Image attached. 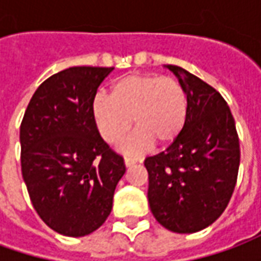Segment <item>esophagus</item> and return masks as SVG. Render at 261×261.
I'll use <instances>...</instances> for the list:
<instances>
[{"label":"esophagus","instance_id":"obj_1","mask_svg":"<svg viewBox=\"0 0 261 261\" xmlns=\"http://www.w3.org/2000/svg\"><path fill=\"white\" fill-rule=\"evenodd\" d=\"M138 162H141V159L133 158V156H125V158H124L125 166H133V165L138 164Z\"/></svg>","mask_w":261,"mask_h":261}]
</instances>
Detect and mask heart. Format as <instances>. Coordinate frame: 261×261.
I'll return each instance as SVG.
<instances>
[{
	"mask_svg": "<svg viewBox=\"0 0 261 261\" xmlns=\"http://www.w3.org/2000/svg\"><path fill=\"white\" fill-rule=\"evenodd\" d=\"M187 92L180 81L156 74H131L119 80L110 97H95L92 116L108 144H117L134 123L138 127L120 148L141 152L156 141L169 145L180 136L187 117Z\"/></svg>",
	"mask_w": 261,
	"mask_h": 261,
	"instance_id": "b5f03b06",
	"label": "heart"
}]
</instances>
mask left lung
<instances>
[{
  "label": "left lung",
  "instance_id": "obj_1",
  "mask_svg": "<svg viewBox=\"0 0 261 261\" xmlns=\"http://www.w3.org/2000/svg\"><path fill=\"white\" fill-rule=\"evenodd\" d=\"M187 92L180 136L145 159L153 217L176 233H194L215 222L235 190L241 162L235 119L217 89L181 67L168 65Z\"/></svg>",
  "mask_w": 261,
  "mask_h": 261
}]
</instances>
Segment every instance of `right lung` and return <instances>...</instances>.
Masks as SVG:
<instances>
[{"mask_svg":"<svg viewBox=\"0 0 261 261\" xmlns=\"http://www.w3.org/2000/svg\"><path fill=\"white\" fill-rule=\"evenodd\" d=\"M113 67H71L39 86L20 123V166L33 208L64 236L102 226L125 172L103 141L92 103Z\"/></svg>","mask_w":261,"mask_h":261,"instance_id":"1","label":"right lung"}]
</instances>
